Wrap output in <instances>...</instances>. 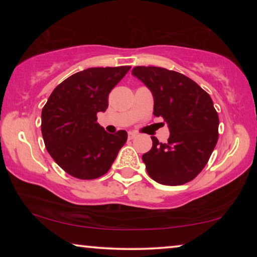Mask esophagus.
I'll use <instances>...</instances> for the list:
<instances>
[{
    "label": "esophagus",
    "instance_id": "34e87169",
    "mask_svg": "<svg viewBox=\"0 0 257 257\" xmlns=\"http://www.w3.org/2000/svg\"><path fill=\"white\" fill-rule=\"evenodd\" d=\"M136 137H137V135L135 132H128V139L132 140V139H135Z\"/></svg>",
    "mask_w": 257,
    "mask_h": 257
}]
</instances>
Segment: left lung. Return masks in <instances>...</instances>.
<instances>
[{
    "instance_id": "obj_1",
    "label": "left lung",
    "mask_w": 257,
    "mask_h": 257,
    "mask_svg": "<svg viewBox=\"0 0 257 257\" xmlns=\"http://www.w3.org/2000/svg\"><path fill=\"white\" fill-rule=\"evenodd\" d=\"M132 75L151 90L153 114L170 128L167 143L152 137L143 156L147 173L161 185L179 186L203 170L219 139V115L213 100L194 80L158 66H136Z\"/></svg>"
}]
</instances>
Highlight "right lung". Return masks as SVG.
Returning a JSON list of instances; mask_svg holds the SVG:
<instances>
[{
	"label": "right lung",
	"instance_id": "obj_1",
	"mask_svg": "<svg viewBox=\"0 0 257 257\" xmlns=\"http://www.w3.org/2000/svg\"><path fill=\"white\" fill-rule=\"evenodd\" d=\"M130 69L90 68L52 91L42 110V136L49 154L68 174L80 180L99 178L124 146L127 132L107 133L97 122V113L106 111L108 93Z\"/></svg>",
	"mask_w": 257,
	"mask_h": 257
}]
</instances>
